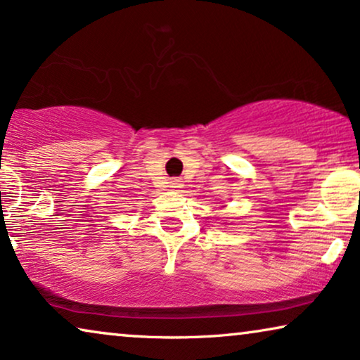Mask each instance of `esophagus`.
Listing matches in <instances>:
<instances>
[{
  "instance_id": "34e87169",
  "label": "esophagus",
  "mask_w": 360,
  "mask_h": 360,
  "mask_svg": "<svg viewBox=\"0 0 360 360\" xmlns=\"http://www.w3.org/2000/svg\"><path fill=\"white\" fill-rule=\"evenodd\" d=\"M181 186H184V184H181V180H179V179H174L170 181V188H174L176 191H179Z\"/></svg>"
}]
</instances>
